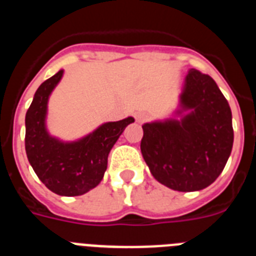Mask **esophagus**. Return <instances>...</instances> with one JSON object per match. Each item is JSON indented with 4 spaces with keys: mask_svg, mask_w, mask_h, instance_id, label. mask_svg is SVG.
<instances>
[{
    "mask_svg": "<svg viewBox=\"0 0 256 256\" xmlns=\"http://www.w3.org/2000/svg\"><path fill=\"white\" fill-rule=\"evenodd\" d=\"M134 118H136V120L138 123H144L146 120V118H148V115H146L145 112H136Z\"/></svg>",
    "mask_w": 256,
    "mask_h": 256,
    "instance_id": "1",
    "label": "esophagus"
}]
</instances>
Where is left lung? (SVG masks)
<instances>
[{
    "mask_svg": "<svg viewBox=\"0 0 256 256\" xmlns=\"http://www.w3.org/2000/svg\"><path fill=\"white\" fill-rule=\"evenodd\" d=\"M141 152L156 181L202 190L219 178L233 146L232 111L214 78L190 68L174 118L142 126Z\"/></svg>",
    "mask_w": 256,
    "mask_h": 256,
    "instance_id": "left-lung-1",
    "label": "left lung"
}]
</instances>
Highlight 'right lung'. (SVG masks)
<instances>
[{"label": "right lung", "instance_id": "1", "mask_svg": "<svg viewBox=\"0 0 256 256\" xmlns=\"http://www.w3.org/2000/svg\"><path fill=\"white\" fill-rule=\"evenodd\" d=\"M63 76V70L38 86L26 114V152L30 164L45 186L58 196L88 193L104 178L107 158L126 126L128 116L108 122L76 141H62L48 132V102Z\"/></svg>", "mask_w": 256, "mask_h": 256}]
</instances>
